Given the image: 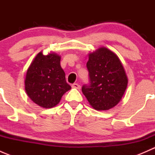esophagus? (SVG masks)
I'll list each match as a JSON object with an SVG mask.
<instances>
[{
	"label": "esophagus",
	"mask_w": 155,
	"mask_h": 155,
	"mask_svg": "<svg viewBox=\"0 0 155 155\" xmlns=\"http://www.w3.org/2000/svg\"><path fill=\"white\" fill-rule=\"evenodd\" d=\"M72 87H73V88H76V89H80L81 86L79 85V84L74 83V84H73V85H72Z\"/></svg>",
	"instance_id": "34e87169"
}]
</instances>
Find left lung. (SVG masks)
<instances>
[{
    "label": "left lung",
    "instance_id": "8db88e82",
    "mask_svg": "<svg viewBox=\"0 0 155 155\" xmlns=\"http://www.w3.org/2000/svg\"><path fill=\"white\" fill-rule=\"evenodd\" d=\"M87 68L90 85H83L82 91L89 104L96 110H109L122 98L127 76L116 54L106 47H101L88 54Z\"/></svg>",
    "mask_w": 155,
    "mask_h": 155
}]
</instances>
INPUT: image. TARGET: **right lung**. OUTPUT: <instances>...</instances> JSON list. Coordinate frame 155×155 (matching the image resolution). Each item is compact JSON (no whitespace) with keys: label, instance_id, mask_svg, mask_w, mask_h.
I'll use <instances>...</instances> for the list:
<instances>
[{"label":"right lung","instance_id":"1","mask_svg":"<svg viewBox=\"0 0 155 155\" xmlns=\"http://www.w3.org/2000/svg\"><path fill=\"white\" fill-rule=\"evenodd\" d=\"M61 56L54 52L46 55L40 51L26 73L25 89L30 99L45 109L55 107L62 96L71 89L61 67Z\"/></svg>","mask_w":155,"mask_h":155}]
</instances>
